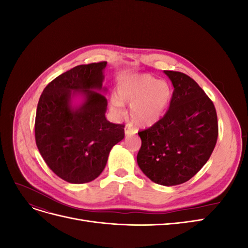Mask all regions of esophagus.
Returning a JSON list of instances; mask_svg holds the SVG:
<instances>
[{"label":"esophagus","mask_w":248,"mask_h":248,"mask_svg":"<svg viewBox=\"0 0 248 248\" xmlns=\"http://www.w3.org/2000/svg\"><path fill=\"white\" fill-rule=\"evenodd\" d=\"M137 130L136 128H133L131 125H126L125 126V134L126 136H132V134H136Z\"/></svg>","instance_id":"esophagus-1"}]
</instances>
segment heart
<instances>
[{
    "mask_svg": "<svg viewBox=\"0 0 248 248\" xmlns=\"http://www.w3.org/2000/svg\"><path fill=\"white\" fill-rule=\"evenodd\" d=\"M170 99V88L167 81L155 79L149 74H140L122 80L118 85L111 108L122 117L123 103L131 106V117L138 125H152L162 116Z\"/></svg>",
    "mask_w": 248,
    "mask_h": 248,
    "instance_id": "b5f03b06",
    "label": "heart"
}]
</instances>
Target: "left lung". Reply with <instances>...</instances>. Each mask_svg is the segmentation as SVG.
Segmentation results:
<instances>
[{
  "mask_svg": "<svg viewBox=\"0 0 248 248\" xmlns=\"http://www.w3.org/2000/svg\"><path fill=\"white\" fill-rule=\"evenodd\" d=\"M174 86L159 121L139 132L138 164L151 181L174 186L188 181L211 156L218 137L214 104L186 74L164 70Z\"/></svg>",
  "mask_w": 248,
  "mask_h": 248,
  "instance_id": "1",
  "label": "left lung"
}]
</instances>
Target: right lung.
Returning a JSON list of instances; mask_svg holds the SVG:
<instances>
[{"mask_svg": "<svg viewBox=\"0 0 248 248\" xmlns=\"http://www.w3.org/2000/svg\"><path fill=\"white\" fill-rule=\"evenodd\" d=\"M107 62L78 65L51 80L37 106L35 140L55 174L72 184L93 181L107 166L111 148L124 139V125L108 121L101 92ZM81 95L78 107L74 96Z\"/></svg>", "mask_w": 248, "mask_h": 248, "instance_id": "right-lung-1", "label": "right lung"}]
</instances>
